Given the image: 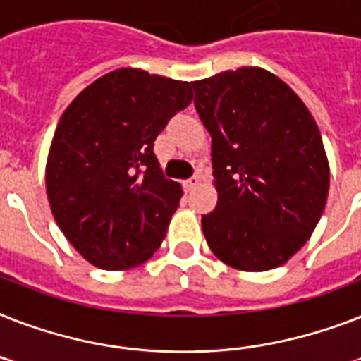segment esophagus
<instances>
[{"instance_id": "34e87169", "label": "esophagus", "mask_w": 361, "mask_h": 361, "mask_svg": "<svg viewBox=\"0 0 361 361\" xmlns=\"http://www.w3.org/2000/svg\"><path fill=\"white\" fill-rule=\"evenodd\" d=\"M198 183H200V176H192V178H189V180L185 181V189L187 191H191V189H195Z\"/></svg>"}]
</instances>
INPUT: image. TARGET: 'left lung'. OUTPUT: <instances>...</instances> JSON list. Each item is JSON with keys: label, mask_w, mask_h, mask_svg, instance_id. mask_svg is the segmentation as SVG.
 I'll list each match as a JSON object with an SVG mask.
<instances>
[{"label": "left lung", "mask_w": 361, "mask_h": 361, "mask_svg": "<svg viewBox=\"0 0 361 361\" xmlns=\"http://www.w3.org/2000/svg\"><path fill=\"white\" fill-rule=\"evenodd\" d=\"M212 135L219 200L202 215L209 249L243 271L285 264L313 234L330 166L313 116L268 71L241 67L191 84Z\"/></svg>", "instance_id": "left-lung-1"}]
</instances>
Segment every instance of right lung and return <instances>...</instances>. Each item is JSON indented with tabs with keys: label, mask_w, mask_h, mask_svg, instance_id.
<instances>
[{
	"label": "right lung",
	"mask_w": 361,
	"mask_h": 361,
	"mask_svg": "<svg viewBox=\"0 0 361 361\" xmlns=\"http://www.w3.org/2000/svg\"><path fill=\"white\" fill-rule=\"evenodd\" d=\"M192 101L189 82L118 69L61 116L47 163L54 219L71 245L103 269L146 262L183 195L166 180L153 142Z\"/></svg>",
	"instance_id": "1"
}]
</instances>
